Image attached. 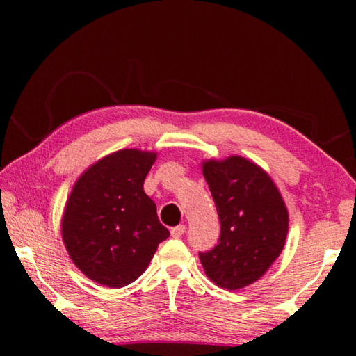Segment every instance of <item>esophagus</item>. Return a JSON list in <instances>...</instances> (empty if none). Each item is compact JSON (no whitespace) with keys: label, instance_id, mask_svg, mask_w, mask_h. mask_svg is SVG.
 <instances>
[{"label":"esophagus","instance_id":"34e87169","mask_svg":"<svg viewBox=\"0 0 356 356\" xmlns=\"http://www.w3.org/2000/svg\"><path fill=\"white\" fill-rule=\"evenodd\" d=\"M185 231H186V227H185L184 225H179V226L171 229V236H172L174 238H179V237L184 236Z\"/></svg>","mask_w":356,"mask_h":356}]
</instances>
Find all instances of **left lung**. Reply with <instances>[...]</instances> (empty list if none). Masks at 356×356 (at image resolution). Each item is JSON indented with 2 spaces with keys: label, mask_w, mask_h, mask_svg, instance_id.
<instances>
[{
  "label": "left lung",
  "mask_w": 356,
  "mask_h": 356,
  "mask_svg": "<svg viewBox=\"0 0 356 356\" xmlns=\"http://www.w3.org/2000/svg\"><path fill=\"white\" fill-rule=\"evenodd\" d=\"M204 179L220 216L218 245L200 252L209 280L227 291L256 282L284 248L289 212L278 186L240 155L202 161Z\"/></svg>",
  "instance_id": "1"
}]
</instances>
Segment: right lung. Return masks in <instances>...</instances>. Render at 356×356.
Segmentation results:
<instances>
[{
  "mask_svg": "<svg viewBox=\"0 0 356 356\" xmlns=\"http://www.w3.org/2000/svg\"><path fill=\"white\" fill-rule=\"evenodd\" d=\"M156 152L120 149L84 171L65 202L61 234L78 270L97 284L119 289L144 273L170 231L144 193Z\"/></svg>",
  "mask_w": 356,
  "mask_h": 356,
  "instance_id": "add662e5",
  "label": "right lung"
}]
</instances>
